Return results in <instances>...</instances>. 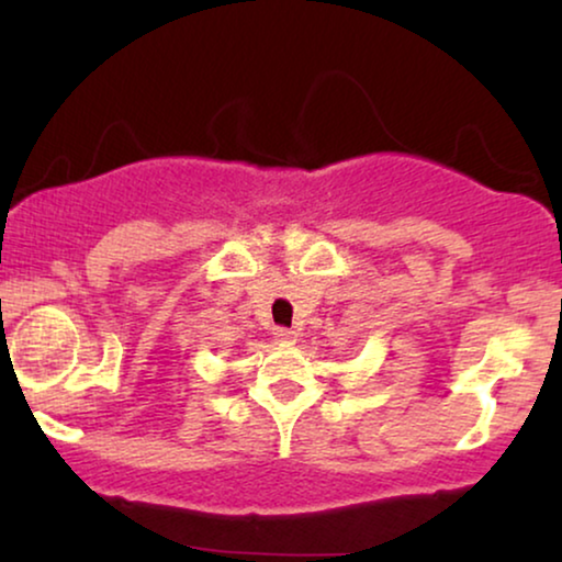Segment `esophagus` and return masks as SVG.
Listing matches in <instances>:
<instances>
[{
	"label": "esophagus",
	"instance_id": "34e87169",
	"mask_svg": "<svg viewBox=\"0 0 562 562\" xmlns=\"http://www.w3.org/2000/svg\"><path fill=\"white\" fill-rule=\"evenodd\" d=\"M276 340L279 342H286V345H291V342H296V337H299V333L296 329H289V327H276Z\"/></svg>",
	"mask_w": 562,
	"mask_h": 562
}]
</instances>
